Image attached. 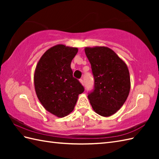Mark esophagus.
Listing matches in <instances>:
<instances>
[{"label": "esophagus", "mask_w": 159, "mask_h": 159, "mask_svg": "<svg viewBox=\"0 0 159 159\" xmlns=\"http://www.w3.org/2000/svg\"><path fill=\"white\" fill-rule=\"evenodd\" d=\"M79 81H80V83L82 84V85H84V82H83V79H80Z\"/></svg>", "instance_id": "esophagus-1"}]
</instances>
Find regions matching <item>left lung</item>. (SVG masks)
Masks as SVG:
<instances>
[{"label": "left lung", "instance_id": "8db88e82", "mask_svg": "<svg viewBox=\"0 0 159 159\" xmlns=\"http://www.w3.org/2000/svg\"><path fill=\"white\" fill-rule=\"evenodd\" d=\"M85 52L94 77V89L88 95L90 104L96 113L109 117L120 110L128 96L129 71L126 63L108 47H86Z\"/></svg>", "mask_w": 159, "mask_h": 159}]
</instances>
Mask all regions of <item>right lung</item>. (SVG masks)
Returning <instances> with one entry per match:
<instances>
[{"instance_id":"add662e5","label":"right lung","mask_w":159,"mask_h":159,"mask_svg":"<svg viewBox=\"0 0 159 159\" xmlns=\"http://www.w3.org/2000/svg\"><path fill=\"white\" fill-rule=\"evenodd\" d=\"M78 48L63 44L54 46L43 53L34 73L35 92L48 112L63 117L74 110L84 87L73 77L71 62Z\"/></svg>"}]
</instances>
